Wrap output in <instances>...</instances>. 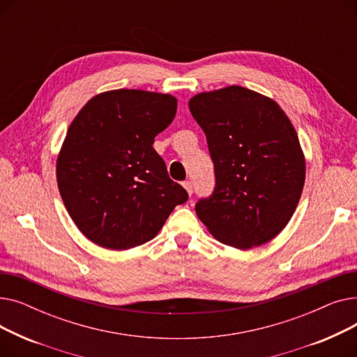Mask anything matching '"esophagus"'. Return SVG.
<instances>
[{
    "label": "esophagus",
    "mask_w": 357,
    "mask_h": 357,
    "mask_svg": "<svg viewBox=\"0 0 357 357\" xmlns=\"http://www.w3.org/2000/svg\"><path fill=\"white\" fill-rule=\"evenodd\" d=\"M183 186H185V190L188 191V194H190V195H192V192H194L192 182H191V181H185V182H183Z\"/></svg>",
    "instance_id": "obj_1"
}]
</instances>
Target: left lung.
Returning <instances> with one entry per match:
<instances>
[{"instance_id": "8db88e82", "label": "left lung", "mask_w": 357, "mask_h": 357, "mask_svg": "<svg viewBox=\"0 0 357 357\" xmlns=\"http://www.w3.org/2000/svg\"><path fill=\"white\" fill-rule=\"evenodd\" d=\"M191 114L214 163L211 195L195 204L198 218L224 245L250 249L285 229L305 181L296 131L280 107L243 86L202 92Z\"/></svg>"}]
</instances>
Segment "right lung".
I'll list each match as a JSON object with an SVG mask.
<instances>
[{
  "instance_id": "right-lung-1",
  "label": "right lung",
  "mask_w": 357,
  "mask_h": 357,
  "mask_svg": "<svg viewBox=\"0 0 357 357\" xmlns=\"http://www.w3.org/2000/svg\"><path fill=\"white\" fill-rule=\"evenodd\" d=\"M176 105L167 93L116 89L93 97L72 121L56 165L58 186L70 218L96 245L140 246L188 201L153 149Z\"/></svg>"
}]
</instances>
